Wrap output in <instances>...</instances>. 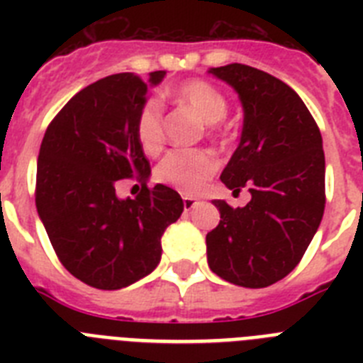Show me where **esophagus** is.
<instances>
[{
    "mask_svg": "<svg viewBox=\"0 0 363 363\" xmlns=\"http://www.w3.org/2000/svg\"><path fill=\"white\" fill-rule=\"evenodd\" d=\"M198 203L196 198H192V196H184V209L185 211H191L194 205Z\"/></svg>",
    "mask_w": 363,
    "mask_h": 363,
    "instance_id": "34e87169",
    "label": "esophagus"
}]
</instances>
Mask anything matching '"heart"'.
Returning a JSON list of instances; mask_svg holds the SVG:
<instances>
[{"label":"heart","instance_id":"obj_1","mask_svg":"<svg viewBox=\"0 0 363 363\" xmlns=\"http://www.w3.org/2000/svg\"><path fill=\"white\" fill-rule=\"evenodd\" d=\"M179 104L196 112L207 125L220 123L227 114V101L218 89L201 79L185 82L174 91ZM163 107L158 98L147 99L136 118V134L140 145L147 152H154L162 145ZM216 171V158L207 150H172L158 167V178L163 184L172 185L182 192H198L213 172Z\"/></svg>","mask_w":363,"mask_h":363}]
</instances>
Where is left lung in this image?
I'll return each mask as SVG.
<instances>
[{
    "label": "left lung",
    "instance_id": "left-lung-1",
    "mask_svg": "<svg viewBox=\"0 0 363 363\" xmlns=\"http://www.w3.org/2000/svg\"><path fill=\"white\" fill-rule=\"evenodd\" d=\"M238 94L240 143L221 172L233 192L251 201L233 209L213 200L220 223L207 234V262L234 285L259 289L298 265L325 207V156L318 125L300 96L271 74L230 63L207 70Z\"/></svg>",
    "mask_w": 363,
    "mask_h": 363
}]
</instances>
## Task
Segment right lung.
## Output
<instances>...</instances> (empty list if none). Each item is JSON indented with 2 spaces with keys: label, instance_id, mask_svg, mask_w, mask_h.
Returning <instances> with one entry per match:
<instances>
[{
  "label": "right lung",
  "instance_id": "right-lung-1",
  "mask_svg": "<svg viewBox=\"0 0 363 363\" xmlns=\"http://www.w3.org/2000/svg\"><path fill=\"white\" fill-rule=\"evenodd\" d=\"M165 74L98 79L69 99L41 142L38 216L63 267L96 289L116 291L150 274L162 259L163 233L184 213L174 189L147 187L150 167L136 134L147 92ZM130 175L143 192L120 199L116 184Z\"/></svg>",
  "mask_w": 363,
  "mask_h": 363
}]
</instances>
